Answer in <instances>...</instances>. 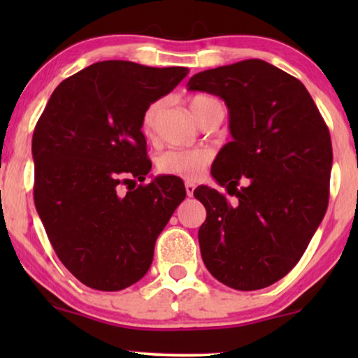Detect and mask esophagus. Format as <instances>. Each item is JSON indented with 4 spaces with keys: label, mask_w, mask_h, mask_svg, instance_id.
Returning <instances> with one entry per match:
<instances>
[{
    "label": "esophagus",
    "mask_w": 358,
    "mask_h": 358,
    "mask_svg": "<svg viewBox=\"0 0 358 358\" xmlns=\"http://www.w3.org/2000/svg\"><path fill=\"white\" fill-rule=\"evenodd\" d=\"M194 190H195V185L192 182H185V192H187L189 197H192Z\"/></svg>",
    "instance_id": "obj_1"
}]
</instances>
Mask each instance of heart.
<instances>
[{"mask_svg":"<svg viewBox=\"0 0 358 358\" xmlns=\"http://www.w3.org/2000/svg\"><path fill=\"white\" fill-rule=\"evenodd\" d=\"M213 101L215 99L207 96H195L189 104L195 119L199 120L202 110ZM161 106H163V102L155 101L143 112V117H141V130H143L146 136L153 134L156 117L159 114ZM210 159H212V153L205 148L168 150L158 158V169L163 174L179 176V178L184 179H197L203 173V169L208 166Z\"/></svg>","mask_w":358,"mask_h":358,"instance_id":"b5f03b06","label":"heart"}]
</instances>
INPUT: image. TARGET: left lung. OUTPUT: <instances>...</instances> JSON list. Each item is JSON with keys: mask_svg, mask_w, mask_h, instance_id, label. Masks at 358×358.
Masks as SVG:
<instances>
[{"mask_svg": "<svg viewBox=\"0 0 358 358\" xmlns=\"http://www.w3.org/2000/svg\"><path fill=\"white\" fill-rule=\"evenodd\" d=\"M187 87L222 97L233 136L212 176L236 202L207 185L194 190L207 210L199 229L203 264L234 290L266 288L296 266L324 218L329 129L301 81L257 58L200 71Z\"/></svg>", "mask_w": 358, "mask_h": 358, "instance_id": "1", "label": "left lung"}]
</instances>
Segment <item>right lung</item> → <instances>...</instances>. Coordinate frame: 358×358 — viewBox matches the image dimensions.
I'll use <instances>...</instances> for the list:
<instances>
[{"label":"right lung","mask_w":358,"mask_h":358,"mask_svg":"<svg viewBox=\"0 0 358 358\" xmlns=\"http://www.w3.org/2000/svg\"><path fill=\"white\" fill-rule=\"evenodd\" d=\"M187 73L97 62L62 81L37 122V213L63 266L94 290H124L148 272L156 239L185 199L176 176L125 194L120 185L150 173L141 117Z\"/></svg>","instance_id":"right-lung-1"}]
</instances>
